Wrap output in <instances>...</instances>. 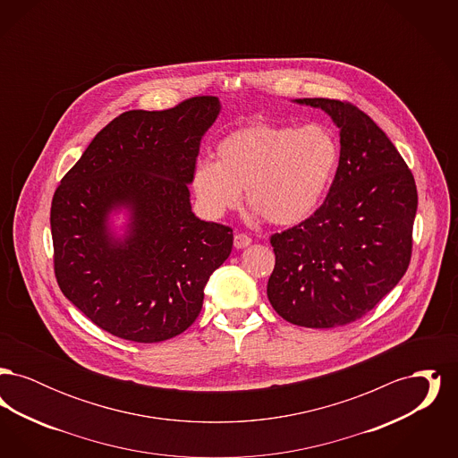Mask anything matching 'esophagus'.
<instances>
[{"label": "esophagus", "instance_id": "esophagus-1", "mask_svg": "<svg viewBox=\"0 0 458 458\" xmlns=\"http://www.w3.org/2000/svg\"><path fill=\"white\" fill-rule=\"evenodd\" d=\"M250 243H252V239H250L249 235H245V233H237V235L233 237L235 249H245V247H249Z\"/></svg>", "mask_w": 458, "mask_h": 458}]
</instances>
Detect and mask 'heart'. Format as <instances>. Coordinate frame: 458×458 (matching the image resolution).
Segmentation results:
<instances>
[{"label":"heart","instance_id":"b5f03b06","mask_svg":"<svg viewBox=\"0 0 458 458\" xmlns=\"http://www.w3.org/2000/svg\"><path fill=\"white\" fill-rule=\"evenodd\" d=\"M216 159H199L191 176L208 216L221 218L239 208L245 191L250 211L271 225L293 226L321 206L340 165V144L319 123H252L226 133Z\"/></svg>","mask_w":458,"mask_h":458}]
</instances>
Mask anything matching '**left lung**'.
I'll list each match as a JSON object with an SVG mask.
<instances>
[{
    "mask_svg": "<svg viewBox=\"0 0 458 458\" xmlns=\"http://www.w3.org/2000/svg\"><path fill=\"white\" fill-rule=\"evenodd\" d=\"M293 103L331 118L340 131V165L321 208L271 237L276 264L267 299L292 325L345 327L390 293L409 267L414 176L360 109L325 98Z\"/></svg>",
    "mask_w": 458,
    "mask_h": 458,
    "instance_id": "8db88e82",
    "label": "left lung"
}]
</instances>
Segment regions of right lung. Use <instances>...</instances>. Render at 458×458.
<instances>
[{
    "label": "right lung",
    "instance_id": "right-lung-1",
    "mask_svg": "<svg viewBox=\"0 0 458 458\" xmlns=\"http://www.w3.org/2000/svg\"><path fill=\"white\" fill-rule=\"evenodd\" d=\"M219 111L213 96L127 111L92 139L55 192L58 284L118 338L156 344L183 333L232 252V228L197 218L189 191Z\"/></svg>",
    "mask_w": 458,
    "mask_h": 458
}]
</instances>
